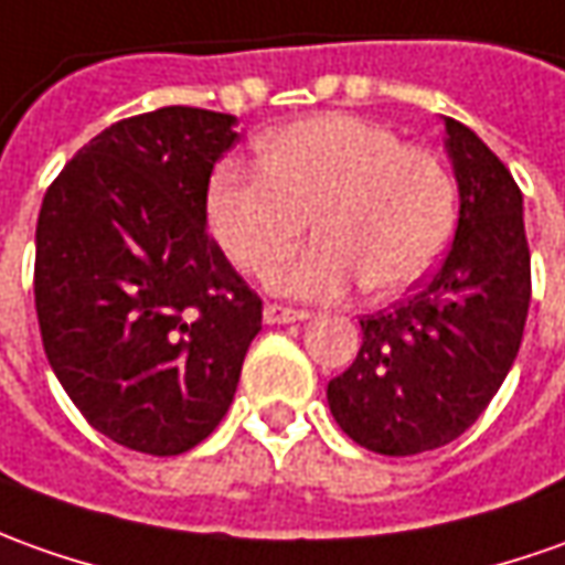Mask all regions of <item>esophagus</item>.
Wrapping results in <instances>:
<instances>
[{
	"instance_id": "esophagus-1",
	"label": "esophagus",
	"mask_w": 565,
	"mask_h": 565,
	"mask_svg": "<svg viewBox=\"0 0 565 565\" xmlns=\"http://www.w3.org/2000/svg\"><path fill=\"white\" fill-rule=\"evenodd\" d=\"M263 318H266V324H294V321H306V318H312V312H309V309H294V306L268 302Z\"/></svg>"
}]
</instances>
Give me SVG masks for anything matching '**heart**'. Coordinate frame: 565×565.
<instances>
[{
  "label": "heart",
  "instance_id": "1",
  "mask_svg": "<svg viewBox=\"0 0 565 565\" xmlns=\"http://www.w3.org/2000/svg\"><path fill=\"white\" fill-rule=\"evenodd\" d=\"M203 206L218 247L259 278L297 250L312 216L321 241L275 275L278 290L337 297L364 281L393 297L443 259L458 185L436 153L377 122L318 114L268 132L259 170L218 167Z\"/></svg>",
  "mask_w": 565,
  "mask_h": 565
}]
</instances>
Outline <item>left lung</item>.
<instances>
[{
    "label": "left lung",
    "mask_w": 565,
    "mask_h": 565,
    "mask_svg": "<svg viewBox=\"0 0 565 565\" xmlns=\"http://www.w3.org/2000/svg\"><path fill=\"white\" fill-rule=\"evenodd\" d=\"M460 213L433 278L393 309L362 315V349L328 383L352 443L405 458L458 439L489 408L523 343L532 266L523 194L463 122L445 117Z\"/></svg>",
    "instance_id": "left-lung-1"
}]
</instances>
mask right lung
<instances>
[{"label":"right lung","mask_w":565,"mask_h":565,"mask_svg":"<svg viewBox=\"0 0 565 565\" xmlns=\"http://www.w3.org/2000/svg\"><path fill=\"white\" fill-rule=\"evenodd\" d=\"M234 117L172 105L107 126L67 160L36 222L49 364L98 433L170 458L232 405L263 299L206 234Z\"/></svg>","instance_id":"right-lung-1"}]
</instances>
